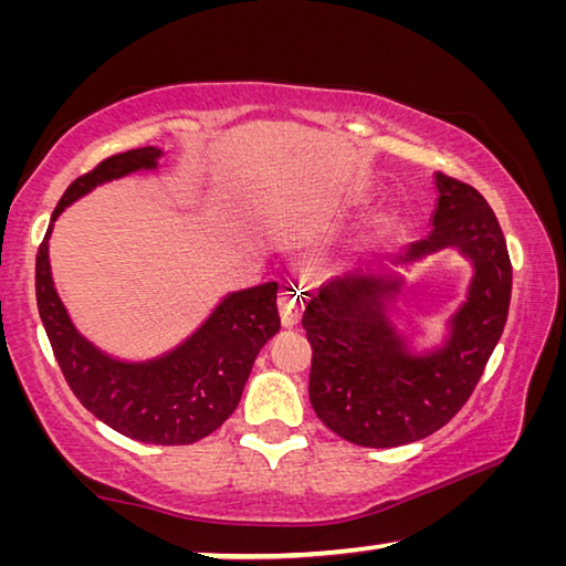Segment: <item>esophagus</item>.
<instances>
[{
	"label": "esophagus",
	"instance_id": "1",
	"mask_svg": "<svg viewBox=\"0 0 566 566\" xmlns=\"http://www.w3.org/2000/svg\"><path fill=\"white\" fill-rule=\"evenodd\" d=\"M302 310H304V302H302L300 290H294V286H286V290H282L280 314H282L284 327H294V324H300Z\"/></svg>",
	"mask_w": 566,
	"mask_h": 566
}]
</instances>
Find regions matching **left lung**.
Here are the masks:
<instances>
[{
    "instance_id": "1",
    "label": "left lung",
    "mask_w": 566,
    "mask_h": 566,
    "mask_svg": "<svg viewBox=\"0 0 566 566\" xmlns=\"http://www.w3.org/2000/svg\"><path fill=\"white\" fill-rule=\"evenodd\" d=\"M432 232L399 262L454 247L474 262L469 300L442 349L409 354L385 317L387 274L349 272L306 302L310 401L334 434L359 447H401L442 429L472 397L500 342L512 296V262L492 207L467 181L437 171Z\"/></svg>"
}]
</instances>
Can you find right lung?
<instances>
[{
  "instance_id": "1",
  "label": "right lung",
  "mask_w": 566,
  "mask_h": 566,
  "mask_svg": "<svg viewBox=\"0 0 566 566\" xmlns=\"http://www.w3.org/2000/svg\"><path fill=\"white\" fill-rule=\"evenodd\" d=\"M161 151L129 149L76 177L54 219L97 185L137 169H155ZM52 224L36 252V306L52 352L74 397L104 424L147 444H195L224 424L242 399L256 354L280 332L276 282L229 294L202 327L151 361H119L74 329L50 272Z\"/></svg>"
}]
</instances>
